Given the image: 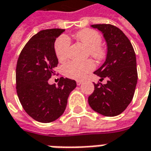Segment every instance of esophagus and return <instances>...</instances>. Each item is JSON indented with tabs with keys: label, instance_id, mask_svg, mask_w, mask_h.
<instances>
[{
	"label": "esophagus",
	"instance_id": "obj_1",
	"mask_svg": "<svg viewBox=\"0 0 151 151\" xmlns=\"http://www.w3.org/2000/svg\"><path fill=\"white\" fill-rule=\"evenodd\" d=\"M82 81H81V80H78V81H77V85L78 86H80V85H82Z\"/></svg>",
	"mask_w": 151,
	"mask_h": 151
}]
</instances>
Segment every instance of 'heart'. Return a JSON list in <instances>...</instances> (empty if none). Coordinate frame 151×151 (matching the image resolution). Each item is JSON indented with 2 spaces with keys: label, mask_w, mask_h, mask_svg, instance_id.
<instances>
[{
  "label": "heart",
  "mask_w": 151,
  "mask_h": 151,
  "mask_svg": "<svg viewBox=\"0 0 151 151\" xmlns=\"http://www.w3.org/2000/svg\"><path fill=\"white\" fill-rule=\"evenodd\" d=\"M74 38L88 48L90 56L96 60H101L104 56V50L100 46L102 37L98 31L92 29H84L77 32ZM70 41L65 35L60 36L55 42V53L60 61H64L69 54ZM95 69V64L91 60L84 62L69 61L62 67L63 74L69 78L83 79L86 74Z\"/></svg>",
  "instance_id": "heart-1"
}]
</instances>
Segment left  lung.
Instances as JSON below:
<instances>
[{
	"instance_id": "1",
	"label": "left lung",
	"mask_w": 151,
	"mask_h": 151,
	"mask_svg": "<svg viewBox=\"0 0 151 151\" xmlns=\"http://www.w3.org/2000/svg\"><path fill=\"white\" fill-rule=\"evenodd\" d=\"M91 27L101 31L108 47L104 63L94 73L108 82L94 84L89 105L103 116H116L133 99L137 82L136 55L129 40L118 27L111 24L91 25Z\"/></svg>"
}]
</instances>
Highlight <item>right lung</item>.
<instances>
[{
    "label": "right lung",
    "instance_id": "obj_1",
    "mask_svg": "<svg viewBox=\"0 0 151 151\" xmlns=\"http://www.w3.org/2000/svg\"><path fill=\"white\" fill-rule=\"evenodd\" d=\"M64 29L43 30L30 39L18 57L16 89L25 111L34 120L49 123L65 110L68 98L77 86L74 80L60 78L58 86L50 85L58 59L55 53L56 39Z\"/></svg>",
    "mask_w": 151,
    "mask_h": 151
}]
</instances>
